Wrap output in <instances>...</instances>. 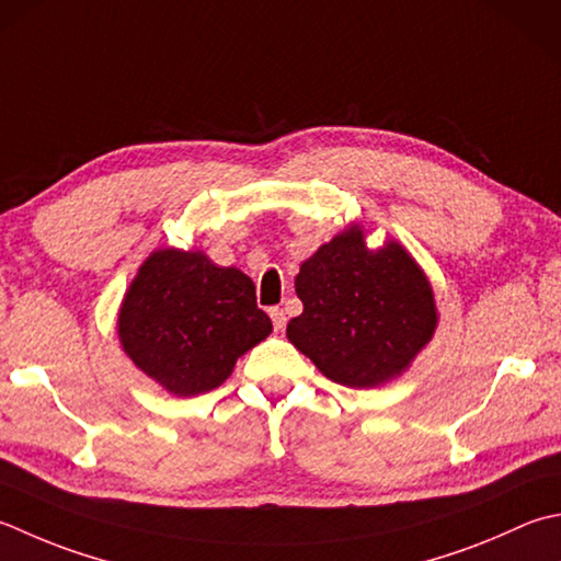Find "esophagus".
<instances>
[{"mask_svg":"<svg viewBox=\"0 0 561 561\" xmlns=\"http://www.w3.org/2000/svg\"><path fill=\"white\" fill-rule=\"evenodd\" d=\"M270 316H272L274 331L282 333V331H284V325H287V313H284L282 309H270Z\"/></svg>","mask_w":561,"mask_h":561,"instance_id":"1","label":"esophagus"}]
</instances>
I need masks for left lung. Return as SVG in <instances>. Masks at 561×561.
<instances>
[{
  "instance_id": "left-lung-1",
  "label": "left lung",
  "mask_w": 561,
  "mask_h": 561,
  "mask_svg": "<svg viewBox=\"0 0 561 561\" xmlns=\"http://www.w3.org/2000/svg\"><path fill=\"white\" fill-rule=\"evenodd\" d=\"M294 287L304 311L287 337L350 389L399 377L435 333V296L419 262L397 240L369 250L357 224L301 262Z\"/></svg>"
}]
</instances>
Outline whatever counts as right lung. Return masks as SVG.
Instances as JSON below:
<instances>
[{
    "instance_id": "right-lung-1",
    "label": "right lung",
    "mask_w": 561,
    "mask_h": 561,
    "mask_svg": "<svg viewBox=\"0 0 561 561\" xmlns=\"http://www.w3.org/2000/svg\"><path fill=\"white\" fill-rule=\"evenodd\" d=\"M270 333L248 274L214 265L202 250L152 252L118 311L124 353L174 397L221 387L238 357Z\"/></svg>"
}]
</instances>
